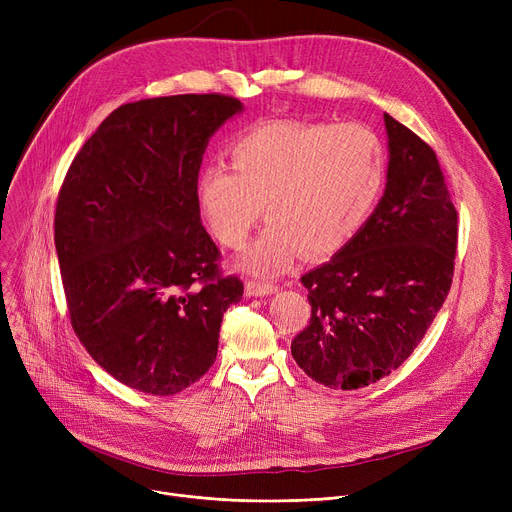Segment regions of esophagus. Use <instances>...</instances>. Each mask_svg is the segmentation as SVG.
<instances>
[{"instance_id":"obj_1","label":"esophagus","mask_w":512,"mask_h":512,"mask_svg":"<svg viewBox=\"0 0 512 512\" xmlns=\"http://www.w3.org/2000/svg\"><path fill=\"white\" fill-rule=\"evenodd\" d=\"M245 290H247L249 297H265V294H272V292H276V290H278V286H276V284H272V282L249 280V282L245 284Z\"/></svg>"}]
</instances>
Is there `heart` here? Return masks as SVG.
<instances>
[{
  "label": "heart",
  "mask_w": 512,
  "mask_h": 512,
  "mask_svg": "<svg viewBox=\"0 0 512 512\" xmlns=\"http://www.w3.org/2000/svg\"><path fill=\"white\" fill-rule=\"evenodd\" d=\"M228 159L230 168L199 172V211L222 247L240 251L263 207L272 224L245 259L257 274H280L301 249L311 257L340 251L386 178L382 143L361 124L263 122L238 134Z\"/></svg>",
  "instance_id": "obj_1"
}]
</instances>
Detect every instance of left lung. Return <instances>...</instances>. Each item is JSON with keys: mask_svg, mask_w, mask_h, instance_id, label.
Masks as SVG:
<instances>
[{"mask_svg": "<svg viewBox=\"0 0 512 512\" xmlns=\"http://www.w3.org/2000/svg\"><path fill=\"white\" fill-rule=\"evenodd\" d=\"M388 182L363 228L301 278L311 319L294 361L317 384L357 390L405 363L442 309L454 274L456 213L434 149L384 114Z\"/></svg>", "mask_w": 512, "mask_h": 512, "instance_id": "8db88e82", "label": "left lung"}]
</instances>
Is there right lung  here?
<instances>
[{"label": "right lung", "mask_w": 512, "mask_h": 512, "mask_svg": "<svg viewBox=\"0 0 512 512\" xmlns=\"http://www.w3.org/2000/svg\"><path fill=\"white\" fill-rule=\"evenodd\" d=\"M240 110L220 93L124 103L66 172L53 234L70 324L128 388L170 396L195 384L242 299L197 203L209 137Z\"/></svg>", "instance_id": "1"}]
</instances>
